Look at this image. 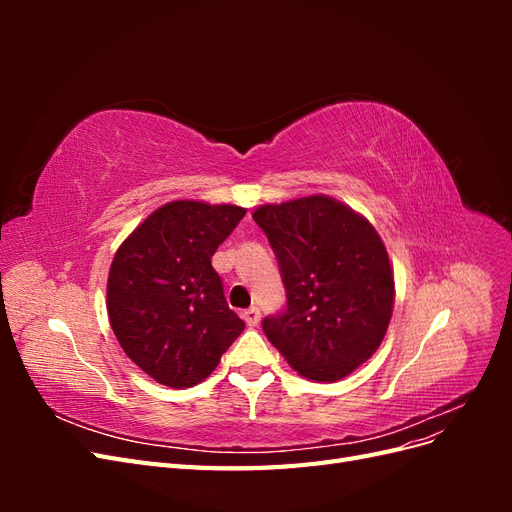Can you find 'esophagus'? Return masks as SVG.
<instances>
[{"label":"esophagus","instance_id":"34e87169","mask_svg":"<svg viewBox=\"0 0 512 512\" xmlns=\"http://www.w3.org/2000/svg\"><path fill=\"white\" fill-rule=\"evenodd\" d=\"M243 320L247 322V327H256L260 322V309L258 307H250L243 312Z\"/></svg>","mask_w":512,"mask_h":512}]
</instances>
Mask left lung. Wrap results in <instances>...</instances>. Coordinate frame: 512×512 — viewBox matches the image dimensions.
I'll return each instance as SVG.
<instances>
[{
	"label": "left lung",
	"mask_w": 512,
	"mask_h": 512,
	"mask_svg": "<svg viewBox=\"0 0 512 512\" xmlns=\"http://www.w3.org/2000/svg\"><path fill=\"white\" fill-rule=\"evenodd\" d=\"M252 218L286 288V309L262 331L301 376L346 378L378 350L393 314V269L376 228L322 194L262 205Z\"/></svg>",
	"instance_id": "8db88e82"
}]
</instances>
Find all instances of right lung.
Segmentation results:
<instances>
[{"instance_id": "right-lung-1", "label": "right lung", "mask_w": 512, "mask_h": 512, "mask_svg": "<svg viewBox=\"0 0 512 512\" xmlns=\"http://www.w3.org/2000/svg\"><path fill=\"white\" fill-rule=\"evenodd\" d=\"M245 209L173 200L117 250L106 307L123 352L173 389L203 382L245 329L224 297L211 256Z\"/></svg>"}]
</instances>
